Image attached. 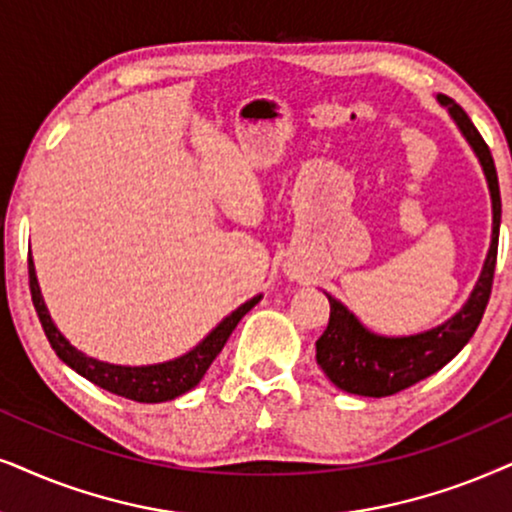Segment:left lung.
I'll list each match as a JSON object with an SVG mask.
<instances>
[{
	"label": "left lung",
	"instance_id": "8db88e82",
	"mask_svg": "<svg viewBox=\"0 0 512 512\" xmlns=\"http://www.w3.org/2000/svg\"><path fill=\"white\" fill-rule=\"evenodd\" d=\"M437 101L449 108V115L461 129L465 141L472 146L484 170V177H487L491 215H494L491 245L482 274L477 278L468 302L449 321L425 333L401 335V338L375 335L366 326H361V321L349 312L345 304L335 300L333 295H326L331 302V319H328L326 331L316 340V364L323 368V373L331 378L335 387L349 394H359V397H390V394L420 383V380L449 364L475 335L491 295L498 229H501V191H498L494 158H491L489 146L484 144L482 134L472 125L468 113L444 94H437Z\"/></svg>",
	"mask_w": 512,
	"mask_h": 512
}]
</instances>
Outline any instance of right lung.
Segmentation results:
<instances>
[{
    "label": "right lung",
    "instance_id": "obj_1",
    "mask_svg": "<svg viewBox=\"0 0 512 512\" xmlns=\"http://www.w3.org/2000/svg\"><path fill=\"white\" fill-rule=\"evenodd\" d=\"M28 271L32 304H35L49 345L54 347L58 359H61L63 364H68L73 371L80 373L82 378H87L89 383L118 394V397L144 401V404H160V401H170L174 397H179V394L193 390V387L203 380V375L208 373V368L212 361L217 359V354L222 352V347L226 345V340H229V335L234 333L238 321L262 300V295H257L252 297V300L243 302L241 307L234 309V312L226 316L217 328H212L208 338L200 340L191 352L181 354L177 359L163 361V364L153 366H118L108 364V361L87 357V354H82L80 349H75L66 338H63V333L58 331L56 323L51 321V316L47 312V304H44L32 260L28 262Z\"/></svg>",
    "mask_w": 512,
    "mask_h": 512
}]
</instances>
